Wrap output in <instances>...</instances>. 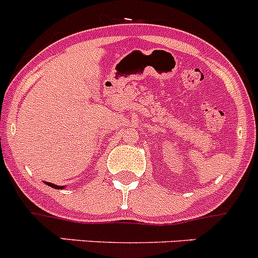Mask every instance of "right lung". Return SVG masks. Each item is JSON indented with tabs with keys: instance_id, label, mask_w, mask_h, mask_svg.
<instances>
[{
	"instance_id": "add662e5",
	"label": "right lung",
	"mask_w": 258,
	"mask_h": 258,
	"mask_svg": "<svg viewBox=\"0 0 258 258\" xmlns=\"http://www.w3.org/2000/svg\"><path fill=\"white\" fill-rule=\"evenodd\" d=\"M45 183H46L47 186H50V187H52V188H56V190H61V188H64V186H58V184L50 183V182H45Z\"/></svg>"
}]
</instances>
